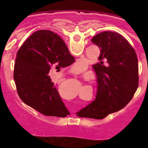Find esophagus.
Returning a JSON list of instances; mask_svg holds the SVG:
<instances>
[{"instance_id":"obj_1","label":"esophagus","mask_w":148,"mask_h":148,"mask_svg":"<svg viewBox=\"0 0 148 148\" xmlns=\"http://www.w3.org/2000/svg\"><path fill=\"white\" fill-rule=\"evenodd\" d=\"M72 71H73V73H74V74H75V75H76V74H78V72L75 71V70H72Z\"/></svg>"}]
</instances>
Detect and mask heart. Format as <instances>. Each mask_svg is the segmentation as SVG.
<instances>
[{
    "mask_svg": "<svg viewBox=\"0 0 148 148\" xmlns=\"http://www.w3.org/2000/svg\"><path fill=\"white\" fill-rule=\"evenodd\" d=\"M74 66H75L76 70H81V69H82V67L83 66V64H82V61H77L76 63H75V64H74Z\"/></svg>",
    "mask_w": 148,
    "mask_h": 148,
    "instance_id": "obj_1",
    "label": "heart"
}]
</instances>
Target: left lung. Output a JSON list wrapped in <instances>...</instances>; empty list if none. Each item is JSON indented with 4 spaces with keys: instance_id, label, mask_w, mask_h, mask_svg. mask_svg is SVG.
<instances>
[{
    "instance_id": "1",
    "label": "left lung",
    "mask_w": 148,
    "mask_h": 148,
    "mask_svg": "<svg viewBox=\"0 0 148 148\" xmlns=\"http://www.w3.org/2000/svg\"><path fill=\"white\" fill-rule=\"evenodd\" d=\"M92 42L100 49L98 62L92 66L97 75V95L77 114L102 119L122 109L133 97L138 86V58L130 43L117 32H101Z\"/></svg>"
}]
</instances>
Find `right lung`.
Returning <instances> with one entry per match:
<instances>
[{"instance_id":"add662e5","label":"right lung","mask_w":148,"mask_h":148,"mask_svg":"<svg viewBox=\"0 0 148 148\" xmlns=\"http://www.w3.org/2000/svg\"><path fill=\"white\" fill-rule=\"evenodd\" d=\"M75 61L64 41L49 30L33 32L17 53L14 80L23 102L45 116L70 114L49 73Z\"/></svg>"}]
</instances>
